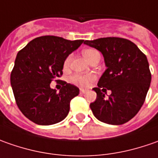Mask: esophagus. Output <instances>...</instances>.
<instances>
[{
  "label": "esophagus",
  "mask_w": 158,
  "mask_h": 158,
  "mask_svg": "<svg viewBox=\"0 0 158 158\" xmlns=\"http://www.w3.org/2000/svg\"><path fill=\"white\" fill-rule=\"evenodd\" d=\"M86 92V90L84 89V88H80V94H85Z\"/></svg>",
  "instance_id": "34e87169"
}]
</instances>
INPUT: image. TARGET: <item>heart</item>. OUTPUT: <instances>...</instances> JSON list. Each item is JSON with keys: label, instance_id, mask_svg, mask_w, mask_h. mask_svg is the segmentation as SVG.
<instances>
[{"label": "heart", "instance_id": "obj_1", "mask_svg": "<svg viewBox=\"0 0 158 158\" xmlns=\"http://www.w3.org/2000/svg\"><path fill=\"white\" fill-rule=\"evenodd\" d=\"M97 54H99V52L95 51V50H93V49H87V50H85L84 52H83L84 57L89 62ZM70 61H71V57H68L65 59L64 64V67L68 66L69 64H70ZM72 79H73V81L74 83H76V84L81 85H87L92 81L93 77L92 76H88V75H79V74H77V75H74Z\"/></svg>", "mask_w": 158, "mask_h": 158}]
</instances>
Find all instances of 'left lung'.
<instances>
[{"mask_svg":"<svg viewBox=\"0 0 158 158\" xmlns=\"http://www.w3.org/2000/svg\"><path fill=\"white\" fill-rule=\"evenodd\" d=\"M104 57L106 71L94 90L97 94L90 104L94 115L102 123L122 125L128 123L143 104L151 81L147 57L133 42L120 37L86 40ZM111 91L108 98L103 91Z\"/></svg>","mask_w":158,"mask_h":158,"instance_id":"8db88e82","label":"left lung"}]
</instances>
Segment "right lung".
<instances>
[{"instance_id": "add662e5", "label": "right lung", "mask_w": 158, "mask_h": 158, "mask_svg": "<svg viewBox=\"0 0 158 158\" xmlns=\"http://www.w3.org/2000/svg\"><path fill=\"white\" fill-rule=\"evenodd\" d=\"M83 42L44 35L30 41L17 53L10 83L17 106L31 122L47 126L67 116L70 102L79 95V89L63 81L57 93L50 84L62 75L66 57Z\"/></svg>"}]
</instances>
